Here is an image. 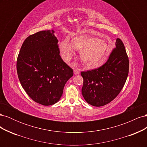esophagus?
Wrapping results in <instances>:
<instances>
[{"label": "esophagus", "mask_w": 147, "mask_h": 147, "mask_svg": "<svg viewBox=\"0 0 147 147\" xmlns=\"http://www.w3.org/2000/svg\"><path fill=\"white\" fill-rule=\"evenodd\" d=\"M74 73L75 75H77V74H79V71L77 70V69H74Z\"/></svg>", "instance_id": "obj_1"}]
</instances>
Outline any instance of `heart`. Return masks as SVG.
<instances>
[{"label":"heart","mask_w":147,"mask_h":147,"mask_svg":"<svg viewBox=\"0 0 147 147\" xmlns=\"http://www.w3.org/2000/svg\"><path fill=\"white\" fill-rule=\"evenodd\" d=\"M68 42L64 41L59 45L62 57L69 62L74 54L73 48L80 51L79 56L84 64L88 68H96L103 64L112 50V43L110 40H102L90 36H78Z\"/></svg>","instance_id":"obj_1"}]
</instances>
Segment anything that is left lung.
Listing matches in <instances>:
<instances>
[{"label": "left lung", "instance_id": "8db88e82", "mask_svg": "<svg viewBox=\"0 0 147 147\" xmlns=\"http://www.w3.org/2000/svg\"><path fill=\"white\" fill-rule=\"evenodd\" d=\"M106 63L100 67L82 72V95L89 104L100 107L112 101L121 91L129 73V59L121 39L117 38Z\"/></svg>", "mask_w": 147, "mask_h": 147}]
</instances>
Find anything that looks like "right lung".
<instances>
[{
  "label": "right lung",
  "instance_id": "right-lung-1",
  "mask_svg": "<svg viewBox=\"0 0 147 147\" xmlns=\"http://www.w3.org/2000/svg\"><path fill=\"white\" fill-rule=\"evenodd\" d=\"M54 33L53 30H42L29 35L16 62L22 87L34 101L43 105L59 100L65 84L74 74L61 58Z\"/></svg>",
  "mask_w": 147,
  "mask_h": 147
}]
</instances>
